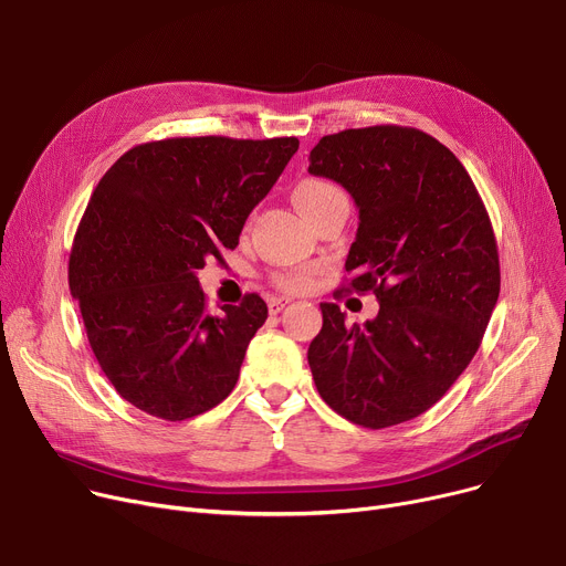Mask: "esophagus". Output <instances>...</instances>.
Segmentation results:
<instances>
[{"mask_svg":"<svg viewBox=\"0 0 566 566\" xmlns=\"http://www.w3.org/2000/svg\"><path fill=\"white\" fill-rule=\"evenodd\" d=\"M286 305H289V301L286 298H277V295H273V298H268V312H271V314H280Z\"/></svg>","mask_w":566,"mask_h":566,"instance_id":"1","label":"esophagus"}]
</instances>
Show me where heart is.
I'll return each mask as SVG.
<instances>
[{
  "mask_svg": "<svg viewBox=\"0 0 566 566\" xmlns=\"http://www.w3.org/2000/svg\"><path fill=\"white\" fill-rule=\"evenodd\" d=\"M293 201L301 208L305 218H312L318 213L321 208L331 206L335 201H346V195L339 186L333 181H325V178H303V181L293 190ZM275 284L286 291H305L312 284L310 271H289L275 275Z\"/></svg>",
  "mask_w": 566,
  "mask_h": 566,
  "instance_id": "obj_1",
  "label": "heart"
}]
</instances>
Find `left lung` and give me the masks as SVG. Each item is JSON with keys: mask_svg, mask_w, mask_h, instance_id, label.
Instances as JSON below:
<instances>
[{"mask_svg": "<svg viewBox=\"0 0 566 566\" xmlns=\"http://www.w3.org/2000/svg\"><path fill=\"white\" fill-rule=\"evenodd\" d=\"M307 171L333 178L358 206L346 291H374L380 303L363 325L321 303L323 328L307 350L316 390L353 424L408 422L463 374L497 303L486 206L459 158L418 128L325 135Z\"/></svg>", "mask_w": 566, "mask_h": 566, "instance_id": "left-lung-1", "label": "left lung"}]
</instances>
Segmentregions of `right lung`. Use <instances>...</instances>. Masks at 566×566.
Instances as JSON below:
<instances>
[{
    "label": "right lung",
    "instance_id": "obj_1",
    "mask_svg": "<svg viewBox=\"0 0 566 566\" xmlns=\"http://www.w3.org/2000/svg\"><path fill=\"white\" fill-rule=\"evenodd\" d=\"M295 137H171L139 144L101 178L80 220L69 286L114 390L181 422L229 397L268 318L256 293L211 314L197 273L233 250Z\"/></svg>",
    "mask_w": 566,
    "mask_h": 566
}]
</instances>
